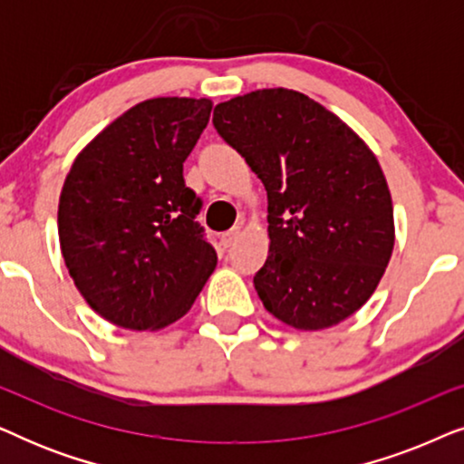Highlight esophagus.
I'll return each mask as SVG.
<instances>
[{
  "label": "esophagus",
  "mask_w": 464,
  "mask_h": 464,
  "mask_svg": "<svg viewBox=\"0 0 464 464\" xmlns=\"http://www.w3.org/2000/svg\"><path fill=\"white\" fill-rule=\"evenodd\" d=\"M238 234H240V226H232L230 230H227L224 237H221V240H224L226 246H230V245H234V240L238 238Z\"/></svg>",
  "instance_id": "esophagus-1"
}]
</instances>
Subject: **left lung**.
<instances>
[{
  "mask_svg": "<svg viewBox=\"0 0 464 464\" xmlns=\"http://www.w3.org/2000/svg\"><path fill=\"white\" fill-rule=\"evenodd\" d=\"M213 126L268 192L270 251L253 276L266 310L304 332L357 313L395 245L391 192L372 150L287 88L219 103Z\"/></svg>",
  "mask_w": 464,
  "mask_h": 464,
  "instance_id": "1",
  "label": "left lung"
}]
</instances>
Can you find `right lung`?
Returning <instances> with one entry per match:
<instances>
[{"mask_svg":"<svg viewBox=\"0 0 464 464\" xmlns=\"http://www.w3.org/2000/svg\"><path fill=\"white\" fill-rule=\"evenodd\" d=\"M208 99L143 101L75 158L59 200L65 266L113 325L162 329L192 308L218 264L196 221L202 200L183 162L211 116Z\"/></svg>","mask_w":464,"mask_h":464,"instance_id":"add662e5","label":"right lung"}]
</instances>
